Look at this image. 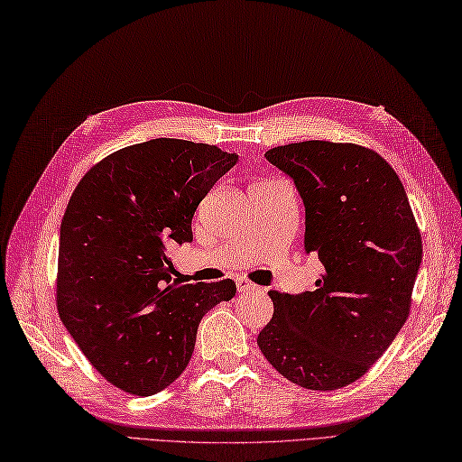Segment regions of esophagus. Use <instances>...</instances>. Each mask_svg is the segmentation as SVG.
Masks as SVG:
<instances>
[{"mask_svg": "<svg viewBox=\"0 0 462 462\" xmlns=\"http://www.w3.org/2000/svg\"><path fill=\"white\" fill-rule=\"evenodd\" d=\"M236 289H238V292H254V291H258V286L248 282L246 279H238L236 281Z\"/></svg>", "mask_w": 462, "mask_h": 462, "instance_id": "34e87169", "label": "esophagus"}]
</instances>
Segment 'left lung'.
Instances as JSON below:
<instances>
[{"mask_svg":"<svg viewBox=\"0 0 462 462\" xmlns=\"http://www.w3.org/2000/svg\"><path fill=\"white\" fill-rule=\"evenodd\" d=\"M265 158L306 208V254L325 275L313 292H269L265 359L308 390H338L371 369L407 321L422 241L403 183L383 156L352 143L304 141Z\"/></svg>","mask_w":462,"mask_h":462,"instance_id":"8db88e82","label":"left lung"}]
</instances>
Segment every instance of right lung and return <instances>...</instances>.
Segmentation results:
<instances>
[{"label":"right lung","mask_w":462,"mask_h":462,"mask_svg":"<svg viewBox=\"0 0 462 462\" xmlns=\"http://www.w3.org/2000/svg\"><path fill=\"white\" fill-rule=\"evenodd\" d=\"M238 162L206 143L158 137L120 149L78 183L60 224L57 308L62 325L110 384L164 390L193 356L199 323L236 284L173 279L170 250Z\"/></svg>","instance_id":"add662e5"}]
</instances>
